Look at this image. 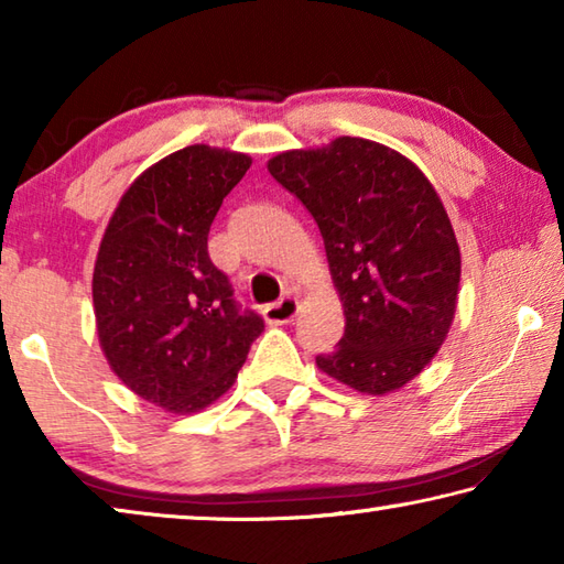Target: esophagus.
Listing matches in <instances>:
<instances>
[{
  "label": "esophagus",
  "instance_id": "esophagus-1",
  "mask_svg": "<svg viewBox=\"0 0 564 564\" xmlns=\"http://www.w3.org/2000/svg\"><path fill=\"white\" fill-rule=\"evenodd\" d=\"M295 316H299V301L293 295H283L275 303H269L263 308V318L271 326H281V323H291Z\"/></svg>",
  "mask_w": 564,
  "mask_h": 564
}]
</instances>
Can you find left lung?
<instances>
[{
	"mask_svg": "<svg viewBox=\"0 0 564 564\" xmlns=\"http://www.w3.org/2000/svg\"><path fill=\"white\" fill-rule=\"evenodd\" d=\"M269 171L318 224L346 316L316 366L358 393L403 388L455 318L460 248L441 196L413 161L356 137L283 151Z\"/></svg>",
	"mask_w": 564,
	"mask_h": 564,
	"instance_id": "8db88e82",
	"label": "left lung"
}]
</instances>
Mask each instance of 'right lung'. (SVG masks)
<instances>
[{
	"instance_id": "add662e5",
	"label": "right lung",
	"mask_w": 564,
	"mask_h": 564,
	"mask_svg": "<svg viewBox=\"0 0 564 564\" xmlns=\"http://www.w3.org/2000/svg\"><path fill=\"white\" fill-rule=\"evenodd\" d=\"M251 156L194 144L149 166L121 196L94 263L104 356L139 398L198 413L234 386L263 318L241 311L208 259V231Z\"/></svg>"
}]
</instances>
